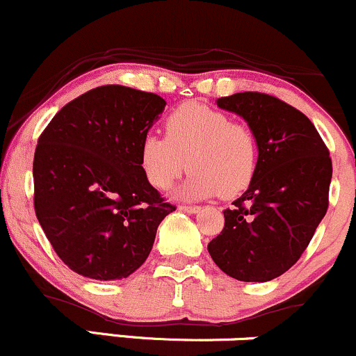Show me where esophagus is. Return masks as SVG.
<instances>
[{"mask_svg":"<svg viewBox=\"0 0 356 356\" xmlns=\"http://www.w3.org/2000/svg\"><path fill=\"white\" fill-rule=\"evenodd\" d=\"M179 209L181 211H184V213H189V214H194V213H197L199 209V206H179Z\"/></svg>","mask_w":356,"mask_h":356,"instance_id":"esophagus-1","label":"esophagus"}]
</instances>
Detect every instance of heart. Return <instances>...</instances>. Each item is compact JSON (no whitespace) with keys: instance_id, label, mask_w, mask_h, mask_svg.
I'll list each match as a JSON object with an SVG mask.
<instances>
[{"instance_id":"obj_1","label":"heart","mask_w":356,"mask_h":356,"mask_svg":"<svg viewBox=\"0 0 356 356\" xmlns=\"http://www.w3.org/2000/svg\"><path fill=\"white\" fill-rule=\"evenodd\" d=\"M138 160L155 189H167L189 167L179 196L206 199L220 194L229 199L252 184L259 143L248 124L232 121L221 109L186 103L167 118L165 138L154 134L143 136Z\"/></svg>"}]
</instances>
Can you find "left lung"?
Listing matches in <instances>:
<instances>
[{
    "mask_svg": "<svg viewBox=\"0 0 356 356\" xmlns=\"http://www.w3.org/2000/svg\"><path fill=\"white\" fill-rule=\"evenodd\" d=\"M216 104L247 121L259 163L248 189L222 211L225 228L208 252L226 275L268 282L299 260L326 214L330 152L311 120L277 97L236 92Z\"/></svg>",
    "mask_w": 356,
    "mask_h": 356,
    "instance_id": "left-lung-1",
    "label": "left lung"
}]
</instances>
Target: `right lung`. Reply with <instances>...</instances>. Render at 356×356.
<instances>
[{
    "instance_id": "add662e5",
    "label": "right lung",
    "mask_w": 356,
    "mask_h": 356,
    "mask_svg": "<svg viewBox=\"0 0 356 356\" xmlns=\"http://www.w3.org/2000/svg\"><path fill=\"white\" fill-rule=\"evenodd\" d=\"M165 101L101 86L65 104L38 138L35 214L60 260L95 280L127 279L150 255L175 208L140 167V143Z\"/></svg>"
}]
</instances>
